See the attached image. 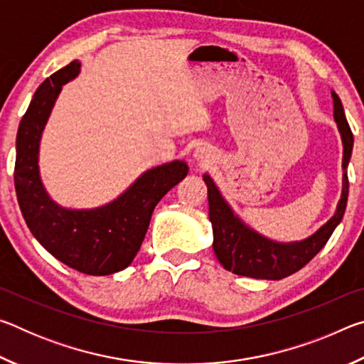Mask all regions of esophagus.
Here are the masks:
<instances>
[{
    "label": "esophagus",
    "mask_w": 364,
    "mask_h": 364,
    "mask_svg": "<svg viewBox=\"0 0 364 364\" xmlns=\"http://www.w3.org/2000/svg\"><path fill=\"white\" fill-rule=\"evenodd\" d=\"M194 157L199 160L202 165H205V164L210 162V160H213V154H212L210 149H208L207 146H199L196 149V152H194Z\"/></svg>",
    "instance_id": "obj_1"
}]
</instances>
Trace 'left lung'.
I'll return each instance as SVG.
<instances>
[{"instance_id":"1","label":"left lung","mask_w":364,"mask_h":364,"mask_svg":"<svg viewBox=\"0 0 364 364\" xmlns=\"http://www.w3.org/2000/svg\"><path fill=\"white\" fill-rule=\"evenodd\" d=\"M334 96V119L342 134L343 143V189L338 200L337 212L328 223L305 241L292 244H278L260 236L245 226L230 205L221 197L212 178L204 175L208 188V217L213 226V250L225 269L239 276H249L257 279H282L305 264L321 250L329 241L336 226L341 223L348 199L347 167L353 149V133L345 119L342 102Z\"/></svg>"}]
</instances>
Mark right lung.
I'll return each mask as SVG.
<instances>
[{
    "label": "right lung",
    "mask_w": 364,
    "mask_h": 364,
    "mask_svg": "<svg viewBox=\"0 0 364 364\" xmlns=\"http://www.w3.org/2000/svg\"><path fill=\"white\" fill-rule=\"evenodd\" d=\"M78 70L80 63L72 60L35 91L17 132L14 186L23 220L49 254L80 273L106 276L133 262L154 208L189 168L183 160H173L147 170L119 199L93 210H67L54 204L40 180L38 146L60 88Z\"/></svg>",
    "instance_id": "right-lung-1"
}]
</instances>
